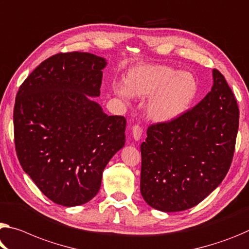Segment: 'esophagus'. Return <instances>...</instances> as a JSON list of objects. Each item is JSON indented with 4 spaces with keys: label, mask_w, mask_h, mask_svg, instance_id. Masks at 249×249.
Listing matches in <instances>:
<instances>
[{
    "label": "esophagus",
    "mask_w": 249,
    "mask_h": 249,
    "mask_svg": "<svg viewBox=\"0 0 249 249\" xmlns=\"http://www.w3.org/2000/svg\"><path fill=\"white\" fill-rule=\"evenodd\" d=\"M142 133H143V129L140 125H135L132 129V134H133V139L135 141H140L142 137Z\"/></svg>",
    "instance_id": "obj_1"
}]
</instances>
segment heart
Instances as JSON below:
<instances>
[{"label":"heart","instance_id":"heart-1","mask_svg":"<svg viewBox=\"0 0 249 249\" xmlns=\"http://www.w3.org/2000/svg\"><path fill=\"white\" fill-rule=\"evenodd\" d=\"M124 86H113L121 98L129 94L148 97L146 113L156 123H169L183 116L198 94V82L188 72L163 64H139L124 75Z\"/></svg>","mask_w":249,"mask_h":249}]
</instances>
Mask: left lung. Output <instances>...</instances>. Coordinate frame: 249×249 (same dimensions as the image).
<instances>
[{
    "label": "left lung",
    "mask_w": 249,
    "mask_h": 249,
    "mask_svg": "<svg viewBox=\"0 0 249 249\" xmlns=\"http://www.w3.org/2000/svg\"><path fill=\"white\" fill-rule=\"evenodd\" d=\"M211 92L169 123L153 124L141 145V194L160 212L199 204L231 167L239 110L224 75L213 70Z\"/></svg>",
    "instance_id": "obj_1"
}]
</instances>
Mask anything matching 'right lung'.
Instances as JSON below:
<instances>
[{
  "label": "right lung",
  "instance_id": "add662e5",
  "mask_svg": "<svg viewBox=\"0 0 249 249\" xmlns=\"http://www.w3.org/2000/svg\"><path fill=\"white\" fill-rule=\"evenodd\" d=\"M106 64L90 53H58L42 62L17 94L19 164L39 191L62 206L89 202L106 165L125 145V117L108 116L94 101Z\"/></svg>",
  "mask_w": 249,
  "mask_h": 249
}]
</instances>
